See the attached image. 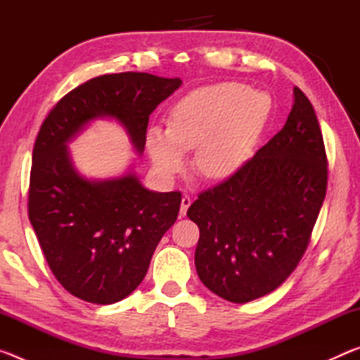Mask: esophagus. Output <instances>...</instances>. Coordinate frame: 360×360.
Here are the masks:
<instances>
[{"mask_svg": "<svg viewBox=\"0 0 360 360\" xmlns=\"http://www.w3.org/2000/svg\"><path fill=\"white\" fill-rule=\"evenodd\" d=\"M192 205V198L188 197V195H184V197H182V200H181V211H179V214L181 216H186V212H187V210H188V206Z\"/></svg>", "mask_w": 360, "mask_h": 360, "instance_id": "esophagus-1", "label": "esophagus"}]
</instances>
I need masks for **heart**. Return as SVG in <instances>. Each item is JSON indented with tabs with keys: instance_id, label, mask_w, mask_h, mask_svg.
Listing matches in <instances>:
<instances>
[{
	"instance_id": "heart-1",
	"label": "heart",
	"mask_w": 360,
	"mask_h": 360,
	"mask_svg": "<svg viewBox=\"0 0 360 360\" xmlns=\"http://www.w3.org/2000/svg\"><path fill=\"white\" fill-rule=\"evenodd\" d=\"M264 94L240 82H217L188 92L169 112L168 129L154 125L146 148L157 173L173 179L195 150V169L206 179H225L248 162L268 115Z\"/></svg>"
}]
</instances>
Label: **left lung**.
Wrapping results in <instances>:
<instances>
[{"instance_id": "1", "label": "left lung", "mask_w": 360, "mask_h": 360, "mask_svg": "<svg viewBox=\"0 0 360 360\" xmlns=\"http://www.w3.org/2000/svg\"><path fill=\"white\" fill-rule=\"evenodd\" d=\"M327 188V157L311 103L294 89L281 131L187 210L198 225L195 266L216 295L246 303L279 288L307 251Z\"/></svg>"}]
</instances>
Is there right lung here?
<instances>
[{
    "label": "right lung",
    "instance_id": "add662e5",
    "mask_svg": "<svg viewBox=\"0 0 360 360\" xmlns=\"http://www.w3.org/2000/svg\"><path fill=\"white\" fill-rule=\"evenodd\" d=\"M181 84L148 72L94 77L65 95L41 125L30 176V222L58 283L81 300L111 304L138 288L178 217L181 193L149 191L133 167L114 178H85L68 144L92 122L111 119L141 155L149 115Z\"/></svg>",
    "mask_w": 360,
    "mask_h": 360
}]
</instances>
